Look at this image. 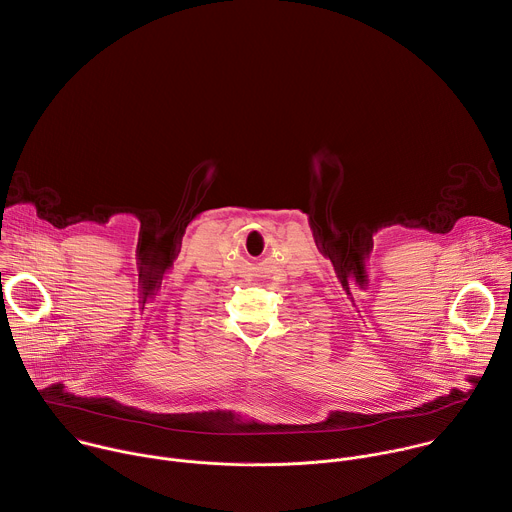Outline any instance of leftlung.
<instances>
[{"label":"left lung","mask_w":512,"mask_h":512,"mask_svg":"<svg viewBox=\"0 0 512 512\" xmlns=\"http://www.w3.org/2000/svg\"><path fill=\"white\" fill-rule=\"evenodd\" d=\"M342 285H344V283H342ZM360 287H362V285H360ZM346 291H348V287H346Z\"/></svg>","instance_id":"1"}]
</instances>
